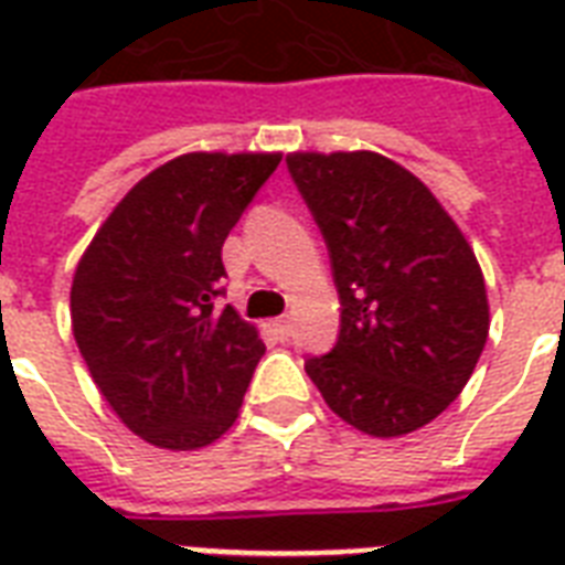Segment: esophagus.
Wrapping results in <instances>:
<instances>
[{
	"mask_svg": "<svg viewBox=\"0 0 565 565\" xmlns=\"http://www.w3.org/2000/svg\"><path fill=\"white\" fill-rule=\"evenodd\" d=\"M273 331H275V337H281V340H287V337L292 334V322L287 317L273 319Z\"/></svg>",
	"mask_w": 565,
	"mask_h": 565,
	"instance_id": "obj_1",
	"label": "esophagus"
}]
</instances>
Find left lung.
I'll use <instances>...</instances> for the list:
<instances>
[{"mask_svg": "<svg viewBox=\"0 0 565 565\" xmlns=\"http://www.w3.org/2000/svg\"><path fill=\"white\" fill-rule=\"evenodd\" d=\"M287 167L328 243L340 337L305 372L326 404L377 439L437 419L490 334L478 257L411 170L377 152H290Z\"/></svg>", "mask_w": 565, "mask_h": 565, "instance_id": "left-lung-1", "label": "left lung"}]
</instances>
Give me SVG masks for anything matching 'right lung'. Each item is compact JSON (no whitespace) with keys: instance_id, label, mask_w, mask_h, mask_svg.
I'll return each instance as SVG.
<instances>
[{"instance_id":"right-lung-1","label":"right lung","mask_w":565,"mask_h":565,"mask_svg":"<svg viewBox=\"0 0 565 565\" xmlns=\"http://www.w3.org/2000/svg\"><path fill=\"white\" fill-rule=\"evenodd\" d=\"M278 152H188L122 195L75 266L73 337L119 422L149 446L195 451L237 422L264 340L216 310L222 243Z\"/></svg>"}]
</instances>
